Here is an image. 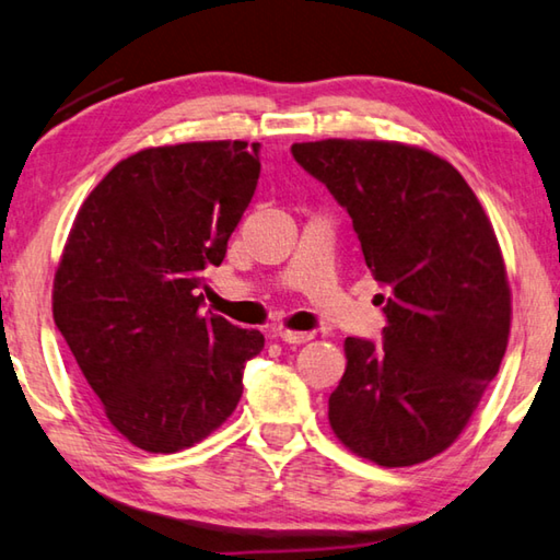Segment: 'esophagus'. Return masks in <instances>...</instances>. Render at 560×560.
<instances>
[{
    "mask_svg": "<svg viewBox=\"0 0 560 560\" xmlns=\"http://www.w3.org/2000/svg\"><path fill=\"white\" fill-rule=\"evenodd\" d=\"M279 338H281L283 342H289V345H303V342H308V340L313 338V332H299V330L281 328V330H279Z\"/></svg>",
    "mask_w": 560,
    "mask_h": 560,
    "instance_id": "obj_1",
    "label": "esophagus"
}]
</instances>
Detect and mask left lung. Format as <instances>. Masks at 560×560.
Listing matches in <instances>:
<instances>
[{
    "label": "left lung",
    "instance_id": "8db88e82",
    "mask_svg": "<svg viewBox=\"0 0 560 560\" xmlns=\"http://www.w3.org/2000/svg\"><path fill=\"white\" fill-rule=\"evenodd\" d=\"M293 159L350 212L382 283V342L345 340L330 429L382 467L431 460L457 441L510 340L512 291L480 200L448 161L401 141L323 139Z\"/></svg>",
    "mask_w": 560,
    "mask_h": 560
}]
</instances>
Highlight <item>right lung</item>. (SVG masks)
Listing matches in <instances>:
<instances>
[{
	"mask_svg": "<svg viewBox=\"0 0 560 560\" xmlns=\"http://www.w3.org/2000/svg\"><path fill=\"white\" fill-rule=\"evenodd\" d=\"M259 144L188 141L121 159L80 206L54 279V320L107 421L147 453L220 429L264 348L202 313L259 180Z\"/></svg>",
	"mask_w": 560,
	"mask_h": 560,
	"instance_id": "add662e5",
	"label": "right lung"
}]
</instances>
